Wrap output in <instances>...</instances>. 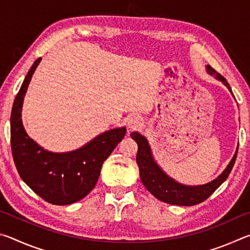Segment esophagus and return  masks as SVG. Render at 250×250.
I'll return each mask as SVG.
<instances>
[{"label": "esophagus", "instance_id": "1", "mask_svg": "<svg viewBox=\"0 0 250 250\" xmlns=\"http://www.w3.org/2000/svg\"><path fill=\"white\" fill-rule=\"evenodd\" d=\"M142 125V119L139 116H131L129 117L128 119V126L130 129L135 130V129H139L140 126Z\"/></svg>", "mask_w": 250, "mask_h": 250}]
</instances>
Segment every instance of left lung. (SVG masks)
I'll use <instances>...</instances> for the list:
<instances>
[{"label":"left lung","mask_w":250,"mask_h":250,"mask_svg":"<svg viewBox=\"0 0 250 250\" xmlns=\"http://www.w3.org/2000/svg\"><path fill=\"white\" fill-rule=\"evenodd\" d=\"M207 73L221 80L231 91V88L229 83H227V80L221 74L217 73L213 67H210L209 65L207 66ZM130 135L138 143L137 163L139 166V170H140V177L143 185L158 200L173 205L192 206L200 204L203 201L207 200L229 175L231 168L235 164L237 152H238V149H237L234 158L231 159L226 170L217 179L205 185L186 186L172 180L158 167V164L154 162L153 158H152L149 143H147L146 139L143 135L138 132H132Z\"/></svg>","instance_id":"8db88e82"}]
</instances>
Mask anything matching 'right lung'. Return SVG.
<instances>
[{"mask_svg": "<svg viewBox=\"0 0 250 250\" xmlns=\"http://www.w3.org/2000/svg\"><path fill=\"white\" fill-rule=\"evenodd\" d=\"M41 57L34 62L15 97L11 113V147L19 174L44 201L54 205L73 204L94 189L104 160L125 134V128L98 135L80 149L53 153L41 147L25 132L21 119L23 99Z\"/></svg>", "mask_w": 250, "mask_h": 250, "instance_id": "1", "label": "right lung"}]
</instances>
